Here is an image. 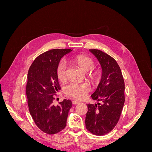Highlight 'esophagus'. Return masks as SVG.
Wrapping results in <instances>:
<instances>
[{
	"label": "esophagus",
	"instance_id": "34e87169",
	"mask_svg": "<svg viewBox=\"0 0 152 152\" xmlns=\"http://www.w3.org/2000/svg\"><path fill=\"white\" fill-rule=\"evenodd\" d=\"M72 103L73 104H77L80 103V102H79V101H77V100H73L72 101Z\"/></svg>",
	"mask_w": 152,
	"mask_h": 152
}]
</instances>
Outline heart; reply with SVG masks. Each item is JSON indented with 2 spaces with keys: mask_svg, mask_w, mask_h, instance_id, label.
Returning <instances> with one entry per match:
<instances>
[{
  "mask_svg": "<svg viewBox=\"0 0 152 152\" xmlns=\"http://www.w3.org/2000/svg\"><path fill=\"white\" fill-rule=\"evenodd\" d=\"M70 62L75 64L81 70L90 72L88 74L89 79L94 82L99 80L100 73L98 70H93L94 62L91 58L84 54H79L71 58ZM56 75L59 81L65 82L66 80V64L61 60L58 63L56 68ZM91 89V86L87 82H72L69 84L65 89L67 95L77 99L84 98Z\"/></svg>",
  "mask_w": 152,
  "mask_h": 152,
  "instance_id": "obj_1",
  "label": "heart"
}]
</instances>
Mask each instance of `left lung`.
I'll return each instance as SVG.
<instances>
[{
	"label": "left lung",
	"instance_id": "left-lung-1",
	"mask_svg": "<svg viewBox=\"0 0 152 152\" xmlns=\"http://www.w3.org/2000/svg\"><path fill=\"white\" fill-rule=\"evenodd\" d=\"M89 50L102 68V79L91 97L102 103L87 104L86 127L92 134L103 136L112 131L119 121L125 102V84L115 59L100 50Z\"/></svg>",
	"mask_w": 152,
	"mask_h": 152
}]
</instances>
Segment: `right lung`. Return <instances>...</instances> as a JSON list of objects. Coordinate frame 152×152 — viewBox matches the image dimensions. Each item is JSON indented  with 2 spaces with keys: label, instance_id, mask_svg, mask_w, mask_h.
I'll return each instance as SVG.
<instances>
[{
  "label": "right lung",
  "instance_id": "right-lung-1",
  "mask_svg": "<svg viewBox=\"0 0 152 152\" xmlns=\"http://www.w3.org/2000/svg\"><path fill=\"white\" fill-rule=\"evenodd\" d=\"M70 49H54L41 54L31 65L27 76L26 94L31 116L40 129L54 134L65 129L72 103L64 99L55 105L54 95L61 89L56 68Z\"/></svg>",
  "mask_w": 152,
  "mask_h": 152
}]
</instances>
